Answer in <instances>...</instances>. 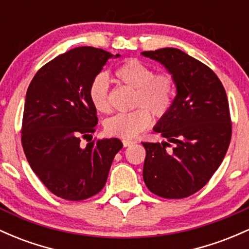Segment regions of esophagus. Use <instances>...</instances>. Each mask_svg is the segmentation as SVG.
I'll return each instance as SVG.
<instances>
[{"instance_id": "34e87169", "label": "esophagus", "mask_w": 249, "mask_h": 249, "mask_svg": "<svg viewBox=\"0 0 249 249\" xmlns=\"http://www.w3.org/2000/svg\"><path fill=\"white\" fill-rule=\"evenodd\" d=\"M132 144H135V142L133 141H129V139H123V145H124L125 147L132 145Z\"/></svg>"}]
</instances>
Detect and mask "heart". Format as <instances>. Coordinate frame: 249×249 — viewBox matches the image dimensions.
Masks as SVG:
<instances>
[{"label":"heart","mask_w":249,"mask_h":249,"mask_svg":"<svg viewBox=\"0 0 249 249\" xmlns=\"http://www.w3.org/2000/svg\"><path fill=\"white\" fill-rule=\"evenodd\" d=\"M118 83L135 89L131 106L135 110L112 117L105 123V131L112 137L131 139L151 124V114L164 118L173 108L176 95V81L169 72L154 73V70L137 59H129L114 71ZM89 97L93 107L100 113L111 111L108 84L102 74L92 80Z\"/></svg>","instance_id":"b5f03b06"}]
</instances>
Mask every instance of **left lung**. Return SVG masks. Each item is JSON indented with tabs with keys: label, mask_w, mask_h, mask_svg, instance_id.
<instances>
[{
	"label": "left lung",
	"mask_w": 249,
	"mask_h": 249,
	"mask_svg": "<svg viewBox=\"0 0 249 249\" xmlns=\"http://www.w3.org/2000/svg\"><path fill=\"white\" fill-rule=\"evenodd\" d=\"M142 54L164 65L177 89L173 108L154 129L169 142L142 143L146 150L144 182L160 197H188L209 182L231 143L225 87L207 65L177 48ZM166 146L173 149L166 150Z\"/></svg>",
	"instance_id": "1"
}]
</instances>
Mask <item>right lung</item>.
Segmentation results:
<instances>
[{"mask_svg": "<svg viewBox=\"0 0 249 249\" xmlns=\"http://www.w3.org/2000/svg\"><path fill=\"white\" fill-rule=\"evenodd\" d=\"M112 56L100 48H73L43 65L27 89L21 126L24 155L46 188L64 200L97 195L123 147L118 138L92 141L98 117L89 89ZM81 139L89 142L86 147Z\"/></svg>", "mask_w": 249, "mask_h": 249, "instance_id": "right-lung-1", "label": "right lung"}]
</instances>
